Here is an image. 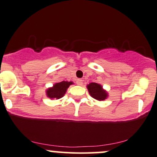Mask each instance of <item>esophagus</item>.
Masks as SVG:
<instances>
[{"mask_svg": "<svg viewBox=\"0 0 157 157\" xmlns=\"http://www.w3.org/2000/svg\"><path fill=\"white\" fill-rule=\"evenodd\" d=\"M77 84L78 85V86H82V80H80V79H78V80H77Z\"/></svg>", "mask_w": 157, "mask_h": 157, "instance_id": "esophagus-1", "label": "esophagus"}]
</instances>
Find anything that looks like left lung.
Here are the masks:
<instances>
[{"mask_svg": "<svg viewBox=\"0 0 157 157\" xmlns=\"http://www.w3.org/2000/svg\"><path fill=\"white\" fill-rule=\"evenodd\" d=\"M87 89L91 97L99 101H103L109 97V94L103 89L100 84L97 82H91L87 85Z\"/></svg>", "mask_w": 157, "mask_h": 157, "instance_id": "8db88e82", "label": "left lung"}]
</instances>
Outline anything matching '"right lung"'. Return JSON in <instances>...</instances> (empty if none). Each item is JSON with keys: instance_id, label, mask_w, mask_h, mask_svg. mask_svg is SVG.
Instances as JSON below:
<instances>
[{"instance_id": "add662e5", "label": "right lung", "mask_w": 157, "mask_h": 157, "mask_svg": "<svg viewBox=\"0 0 157 157\" xmlns=\"http://www.w3.org/2000/svg\"><path fill=\"white\" fill-rule=\"evenodd\" d=\"M72 84H74V82H71V81H70V82H68V81H62V82H57V83L54 84L52 87H50L46 89V96L51 100L60 99L61 97L64 96L68 88Z\"/></svg>"}]
</instances>
